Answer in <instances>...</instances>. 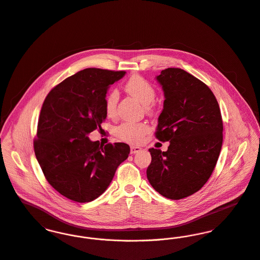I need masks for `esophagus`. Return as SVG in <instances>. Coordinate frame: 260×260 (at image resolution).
Wrapping results in <instances>:
<instances>
[{
  "label": "esophagus",
  "instance_id": "1",
  "mask_svg": "<svg viewBox=\"0 0 260 260\" xmlns=\"http://www.w3.org/2000/svg\"><path fill=\"white\" fill-rule=\"evenodd\" d=\"M140 150H141V148L139 147V146H131V153L132 154H134V153H138V152H140Z\"/></svg>",
  "mask_w": 260,
  "mask_h": 260
}]
</instances>
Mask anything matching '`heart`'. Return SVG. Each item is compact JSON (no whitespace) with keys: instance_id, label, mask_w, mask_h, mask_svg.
Segmentation results:
<instances>
[{"instance_id":"heart-1","label":"heart","mask_w":260,"mask_h":260,"mask_svg":"<svg viewBox=\"0 0 260 260\" xmlns=\"http://www.w3.org/2000/svg\"><path fill=\"white\" fill-rule=\"evenodd\" d=\"M124 89L131 95L140 100L149 114L154 113L155 104L152 102L156 96L154 86L140 75H133L124 84ZM119 93L111 90L105 99V110L109 117H114L117 112ZM149 126L145 122H123L116 128V136L120 140L128 143H139L148 133Z\"/></svg>"}]
</instances>
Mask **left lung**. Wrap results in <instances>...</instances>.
Here are the masks:
<instances>
[{
    "label": "left lung",
    "mask_w": 260,
    "mask_h": 260,
    "mask_svg": "<svg viewBox=\"0 0 260 260\" xmlns=\"http://www.w3.org/2000/svg\"><path fill=\"white\" fill-rule=\"evenodd\" d=\"M164 91L155 138L169 141L167 151L149 148L146 169L151 186L171 200L186 198L211 177L222 144L220 107L211 89L181 68H167L156 78Z\"/></svg>",
    "instance_id": "obj_1"
}]
</instances>
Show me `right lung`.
Returning <instances> with one entry per match:
<instances>
[{"label":"right lung","instance_id":"right-lung-1","mask_svg":"<svg viewBox=\"0 0 260 260\" xmlns=\"http://www.w3.org/2000/svg\"><path fill=\"white\" fill-rule=\"evenodd\" d=\"M125 74L87 68L51 89L42 104L34 148L47 182L64 197L87 203L102 195L129 154L123 142L102 145L87 137L102 129L110 85Z\"/></svg>","mask_w":260,"mask_h":260}]
</instances>
